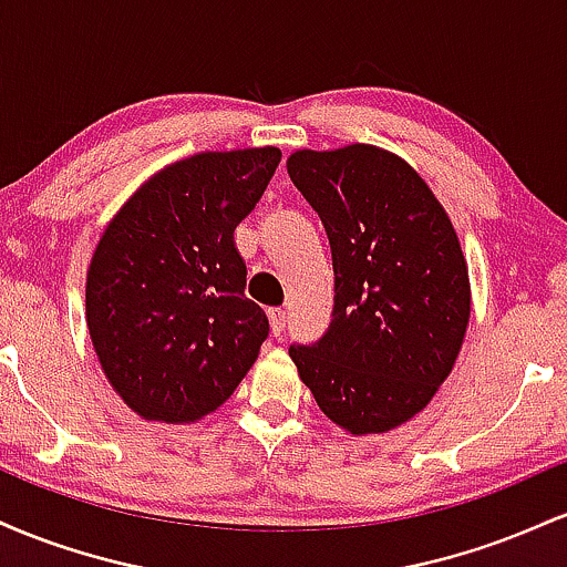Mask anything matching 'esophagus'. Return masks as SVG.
<instances>
[{"instance_id": "1", "label": "esophagus", "mask_w": 567, "mask_h": 567, "mask_svg": "<svg viewBox=\"0 0 567 567\" xmlns=\"http://www.w3.org/2000/svg\"><path fill=\"white\" fill-rule=\"evenodd\" d=\"M269 324H271V333L282 336L285 324H288V315H285V309H269Z\"/></svg>"}]
</instances>
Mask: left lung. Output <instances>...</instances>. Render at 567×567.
<instances>
[{"label":"left lung","instance_id":"1","mask_svg":"<svg viewBox=\"0 0 567 567\" xmlns=\"http://www.w3.org/2000/svg\"><path fill=\"white\" fill-rule=\"evenodd\" d=\"M288 173L336 271L330 328L290 357L333 424L389 432L429 405L464 343L472 290L458 234L426 181L379 146L303 148Z\"/></svg>","mask_w":567,"mask_h":567}]
</instances>
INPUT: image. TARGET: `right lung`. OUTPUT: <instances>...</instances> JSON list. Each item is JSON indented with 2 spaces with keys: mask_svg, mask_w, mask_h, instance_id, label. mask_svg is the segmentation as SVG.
<instances>
[{
  "mask_svg": "<svg viewBox=\"0 0 567 567\" xmlns=\"http://www.w3.org/2000/svg\"><path fill=\"white\" fill-rule=\"evenodd\" d=\"M275 146L202 152L143 184L87 269V330L114 392L141 419L192 424L224 405L269 336L245 296L234 229L269 186Z\"/></svg>",
  "mask_w": 567,
  "mask_h": 567,
  "instance_id": "obj_1",
  "label": "right lung"
}]
</instances>
